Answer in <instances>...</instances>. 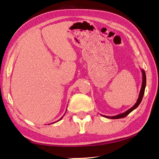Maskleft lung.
<instances>
[{"instance_id": "8db88e82", "label": "left lung", "mask_w": 159, "mask_h": 159, "mask_svg": "<svg viewBox=\"0 0 159 159\" xmlns=\"http://www.w3.org/2000/svg\"><path fill=\"white\" fill-rule=\"evenodd\" d=\"M141 72H142V74H143V82H142V86H141V89L140 91V93H139V98H138V100H137V102L135 103L134 105L130 108V109H128L126 112H124L121 114L120 115H117L116 116H112V117H109V116H104L105 117L107 118H109V119H120V118H123L126 117L128 114H129L130 112H132L134 109H135L139 105L141 100H142V98L143 97V94L145 92V88H146V72H145V71L143 70H141Z\"/></svg>"}]
</instances>
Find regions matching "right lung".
<instances>
[{"mask_svg": "<svg viewBox=\"0 0 159 159\" xmlns=\"http://www.w3.org/2000/svg\"><path fill=\"white\" fill-rule=\"evenodd\" d=\"M61 118H62V117H61ZM61 119H60V120H61Z\"/></svg>", "mask_w": 159, "mask_h": 159, "instance_id": "obj_1", "label": "right lung"}]
</instances>
